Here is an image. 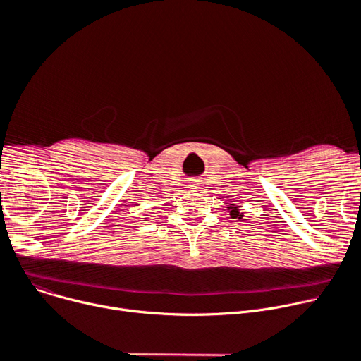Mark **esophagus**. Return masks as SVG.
<instances>
[{
  "label": "esophagus",
  "instance_id": "esophagus-1",
  "mask_svg": "<svg viewBox=\"0 0 361 361\" xmlns=\"http://www.w3.org/2000/svg\"><path fill=\"white\" fill-rule=\"evenodd\" d=\"M201 186H202L201 180L200 179H194L192 182H190V185H189V190H190V192H200V190H202Z\"/></svg>",
  "mask_w": 361,
  "mask_h": 361
}]
</instances>
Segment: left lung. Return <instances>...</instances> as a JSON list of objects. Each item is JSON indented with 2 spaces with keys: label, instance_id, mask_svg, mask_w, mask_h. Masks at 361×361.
I'll use <instances>...</instances> for the list:
<instances>
[{
  "label": "left lung",
  "instance_id": "obj_1",
  "mask_svg": "<svg viewBox=\"0 0 361 361\" xmlns=\"http://www.w3.org/2000/svg\"><path fill=\"white\" fill-rule=\"evenodd\" d=\"M233 205V204H231ZM228 208H231V211H230V214H231V217L233 219H236V217H239V211H238V207H228ZM242 217V216H240ZM239 217V219H240Z\"/></svg>",
  "mask_w": 361,
  "mask_h": 361
}]
</instances>
